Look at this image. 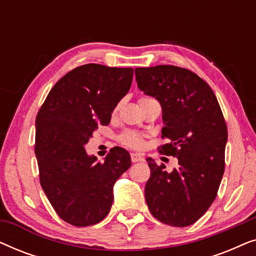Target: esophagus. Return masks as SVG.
<instances>
[{"label":"esophagus","mask_w":256,"mask_h":256,"mask_svg":"<svg viewBox=\"0 0 256 256\" xmlns=\"http://www.w3.org/2000/svg\"><path fill=\"white\" fill-rule=\"evenodd\" d=\"M130 158H132V162H140V160H143V157L141 155H138V154H130Z\"/></svg>","instance_id":"esophagus-1"}]
</instances>
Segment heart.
<instances>
[{
    "label": "heart",
    "mask_w": 256,
    "mask_h": 256,
    "mask_svg": "<svg viewBox=\"0 0 256 256\" xmlns=\"http://www.w3.org/2000/svg\"><path fill=\"white\" fill-rule=\"evenodd\" d=\"M150 99H152V98L142 96L141 99L138 100V104L144 102V101H148ZM118 110V106L114 108V113H116ZM118 141H120L122 146H127V148H130L134 150H141L144 148L146 146V135L138 132H132V130L124 132L118 136Z\"/></svg>",
    "instance_id": "obj_1"
}]
</instances>
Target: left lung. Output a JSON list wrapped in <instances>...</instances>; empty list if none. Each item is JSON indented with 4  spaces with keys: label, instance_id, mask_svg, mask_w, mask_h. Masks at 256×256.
I'll return each mask as SVG.
<instances>
[{
    "label": "left lung",
    "instance_id": "obj_1",
    "mask_svg": "<svg viewBox=\"0 0 256 256\" xmlns=\"http://www.w3.org/2000/svg\"><path fill=\"white\" fill-rule=\"evenodd\" d=\"M135 76L138 88L162 106V138L169 142L157 149L178 160L169 172L163 163L146 158V205L160 222L192 225L214 202L225 171L227 126L222 108L208 82L188 68H138Z\"/></svg>",
    "mask_w": 256,
    "mask_h": 256
}]
</instances>
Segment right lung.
<instances>
[{"mask_svg": "<svg viewBox=\"0 0 256 256\" xmlns=\"http://www.w3.org/2000/svg\"><path fill=\"white\" fill-rule=\"evenodd\" d=\"M132 68L86 64L59 79L36 118L40 182L52 208L64 222L90 226L106 218L113 185L132 166L130 155L112 148L104 162L88 156L84 146L100 126H107L115 106L132 86Z\"/></svg>", "mask_w": 256, "mask_h": 256, "instance_id": "1", "label": "right lung"}]
</instances>
